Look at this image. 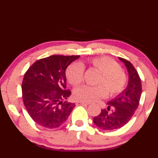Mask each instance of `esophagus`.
<instances>
[{"mask_svg": "<svg viewBox=\"0 0 158 158\" xmlns=\"http://www.w3.org/2000/svg\"><path fill=\"white\" fill-rule=\"evenodd\" d=\"M76 104H77V105H88L89 104L82 102H76Z\"/></svg>", "mask_w": 158, "mask_h": 158, "instance_id": "esophagus-1", "label": "esophagus"}]
</instances>
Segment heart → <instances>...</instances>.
<instances>
[{
    "label": "heart",
    "mask_w": 158,
    "mask_h": 158,
    "mask_svg": "<svg viewBox=\"0 0 158 158\" xmlns=\"http://www.w3.org/2000/svg\"><path fill=\"white\" fill-rule=\"evenodd\" d=\"M90 64L101 73L96 87L83 85L76 89L73 97L82 102H93L101 98L116 96L124 90L128 79L121 70L120 64L110 57H97L90 60ZM85 67L80 62H74L68 66L66 77L71 85L77 87L84 80Z\"/></svg>",
    "instance_id": "heart-1"
}]
</instances>
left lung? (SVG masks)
<instances>
[{"instance_id":"left-lung-1","label":"left lung","mask_w":158,"mask_h":158,"mask_svg":"<svg viewBox=\"0 0 158 158\" xmlns=\"http://www.w3.org/2000/svg\"><path fill=\"white\" fill-rule=\"evenodd\" d=\"M118 59L128 71V85L120 94L107 102V110H102L99 115L94 118L95 125L103 130H116L128 123L139 105L141 96V81L135 68L129 61ZM110 109L111 112H109Z\"/></svg>"}]
</instances>
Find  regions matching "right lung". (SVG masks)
I'll return each instance as SVG.
<instances>
[{
    "label": "right lung",
    "instance_id": "1",
    "mask_svg": "<svg viewBox=\"0 0 158 158\" xmlns=\"http://www.w3.org/2000/svg\"><path fill=\"white\" fill-rule=\"evenodd\" d=\"M80 56L52 55L36 61L25 73L22 83L23 104L39 126L55 129L65 122L75 107L65 99L66 68Z\"/></svg>",
    "mask_w": 158,
    "mask_h": 158
}]
</instances>
